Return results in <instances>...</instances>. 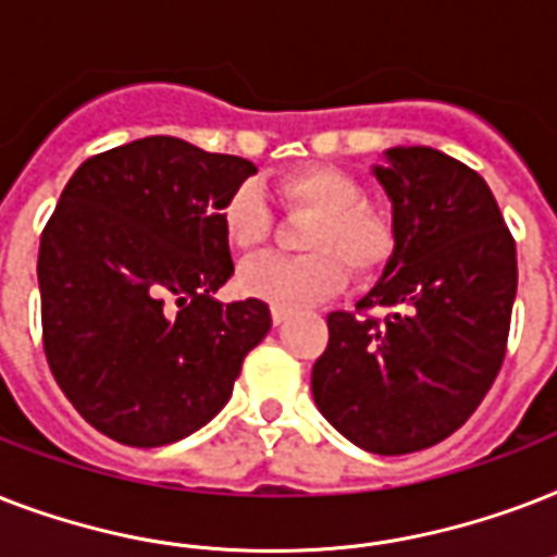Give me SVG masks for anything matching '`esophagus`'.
I'll use <instances>...</instances> for the list:
<instances>
[{
	"label": "esophagus",
	"instance_id": "obj_1",
	"mask_svg": "<svg viewBox=\"0 0 557 557\" xmlns=\"http://www.w3.org/2000/svg\"><path fill=\"white\" fill-rule=\"evenodd\" d=\"M288 314H292V312H288L286 306H271V318H274V323H277V326H280V323H283V321H286Z\"/></svg>",
	"mask_w": 557,
	"mask_h": 557
}]
</instances>
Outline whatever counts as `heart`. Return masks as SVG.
<instances>
[{"mask_svg":"<svg viewBox=\"0 0 557 557\" xmlns=\"http://www.w3.org/2000/svg\"><path fill=\"white\" fill-rule=\"evenodd\" d=\"M280 201L292 210L314 213L306 231V257H262L239 274L245 295L271 306H304L332 295L349 271L372 277L387 265L396 248V231L381 210L364 205L356 178L335 168H304L277 182ZM227 243L239 253L257 251L271 234V213L251 185L231 193L222 208Z\"/></svg>","mask_w":557,"mask_h":557,"instance_id":"1","label":"heart"}]
</instances>
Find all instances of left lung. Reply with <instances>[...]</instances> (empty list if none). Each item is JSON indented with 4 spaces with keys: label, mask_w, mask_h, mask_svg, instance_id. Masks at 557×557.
Returning <instances> with one entry per match:
<instances>
[{
    "label": "left lung",
    "mask_w": 557,
    "mask_h": 557,
    "mask_svg": "<svg viewBox=\"0 0 557 557\" xmlns=\"http://www.w3.org/2000/svg\"><path fill=\"white\" fill-rule=\"evenodd\" d=\"M372 176L396 248L358 309L332 312L312 367L323 419L370 454H413L457 431L497 379L518 251L480 173L433 147H393Z\"/></svg>",
    "instance_id": "8db88e82"
}]
</instances>
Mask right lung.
Wrapping results in <instances>:
<instances>
[{"instance_id": "add662e5", "label": "right lung", "mask_w": 557, "mask_h": 557, "mask_svg": "<svg viewBox=\"0 0 557 557\" xmlns=\"http://www.w3.org/2000/svg\"><path fill=\"white\" fill-rule=\"evenodd\" d=\"M248 159L150 135L86 159L39 239L48 367L115 442L159 448L227 405L269 306L213 300L234 274L222 208Z\"/></svg>"}]
</instances>
